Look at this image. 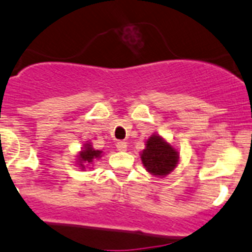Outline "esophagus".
<instances>
[{"label": "esophagus", "mask_w": 252, "mask_h": 252, "mask_svg": "<svg viewBox=\"0 0 252 252\" xmlns=\"http://www.w3.org/2000/svg\"><path fill=\"white\" fill-rule=\"evenodd\" d=\"M117 149L121 152L126 151V142H124V140H119V142H117Z\"/></svg>", "instance_id": "obj_1"}]
</instances>
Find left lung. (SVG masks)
I'll list each match as a JSON object with an SVG mask.
<instances>
[{
  "label": "left lung",
  "mask_w": 252,
  "mask_h": 252,
  "mask_svg": "<svg viewBox=\"0 0 252 252\" xmlns=\"http://www.w3.org/2000/svg\"><path fill=\"white\" fill-rule=\"evenodd\" d=\"M140 158L149 173L163 177L176 168L180 153L162 137L153 134L147 140L146 149L142 152Z\"/></svg>",
  "instance_id": "obj_1"
}]
</instances>
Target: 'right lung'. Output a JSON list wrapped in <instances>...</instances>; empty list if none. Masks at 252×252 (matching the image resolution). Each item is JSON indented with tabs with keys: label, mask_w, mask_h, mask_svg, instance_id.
I'll list each match as a JSON object with an SVG mask.
<instances>
[{
	"label": "right lung",
	"mask_w": 252,
	"mask_h": 252,
	"mask_svg": "<svg viewBox=\"0 0 252 252\" xmlns=\"http://www.w3.org/2000/svg\"><path fill=\"white\" fill-rule=\"evenodd\" d=\"M101 157V151H96V149L93 148L89 143H87L84 146V149L80 152V154L78 156L79 158V165L81 167V169L85 168V164H93V160L98 159Z\"/></svg>",
	"instance_id": "right-lung-1"
}]
</instances>
